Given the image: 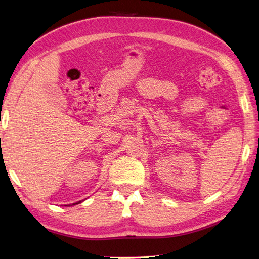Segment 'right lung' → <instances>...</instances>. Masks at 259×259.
I'll return each mask as SVG.
<instances>
[{
	"label": "right lung",
	"mask_w": 259,
	"mask_h": 259,
	"mask_svg": "<svg viewBox=\"0 0 259 259\" xmlns=\"http://www.w3.org/2000/svg\"><path fill=\"white\" fill-rule=\"evenodd\" d=\"M78 203H80V201H79V202H77V203H74V204H78ZM74 204H73V205H74Z\"/></svg>",
	"instance_id": "right-lung-1"
}]
</instances>
